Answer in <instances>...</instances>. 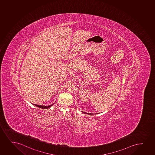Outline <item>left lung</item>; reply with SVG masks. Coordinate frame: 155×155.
I'll list each match as a JSON object with an SVG mask.
<instances>
[{
  "label": "left lung",
  "instance_id": "8db88e82",
  "mask_svg": "<svg viewBox=\"0 0 155 155\" xmlns=\"http://www.w3.org/2000/svg\"><path fill=\"white\" fill-rule=\"evenodd\" d=\"M83 113H85V114H89V115H91V114H91V113H90V114H89V113H85V112H83Z\"/></svg>",
  "mask_w": 155,
  "mask_h": 155
}]
</instances>
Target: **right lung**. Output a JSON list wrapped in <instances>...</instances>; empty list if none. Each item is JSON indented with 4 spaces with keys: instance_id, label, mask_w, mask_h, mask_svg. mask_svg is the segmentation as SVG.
Here are the masks:
<instances>
[{
    "instance_id": "1",
    "label": "right lung",
    "mask_w": 155,
    "mask_h": 155,
    "mask_svg": "<svg viewBox=\"0 0 155 155\" xmlns=\"http://www.w3.org/2000/svg\"><path fill=\"white\" fill-rule=\"evenodd\" d=\"M53 104H52L51 105H49V106H42V105H37V104H35L34 105L37 106L38 107L41 108H48L51 107V106H52Z\"/></svg>"
}]
</instances>
